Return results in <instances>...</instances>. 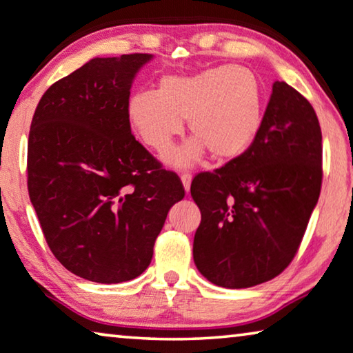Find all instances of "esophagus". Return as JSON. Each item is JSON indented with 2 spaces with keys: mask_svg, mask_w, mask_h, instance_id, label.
<instances>
[{
  "mask_svg": "<svg viewBox=\"0 0 353 353\" xmlns=\"http://www.w3.org/2000/svg\"><path fill=\"white\" fill-rule=\"evenodd\" d=\"M181 181H182L183 188H185V192L188 193V190H190V183H192V174L183 172V174H181Z\"/></svg>",
  "mask_w": 353,
  "mask_h": 353,
  "instance_id": "esophagus-1",
  "label": "esophagus"
}]
</instances>
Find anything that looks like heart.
Wrapping results in <instances>:
<instances>
[{"instance_id": "b5f03b06", "label": "heart", "mask_w": 353, "mask_h": 353, "mask_svg": "<svg viewBox=\"0 0 353 353\" xmlns=\"http://www.w3.org/2000/svg\"><path fill=\"white\" fill-rule=\"evenodd\" d=\"M126 113L134 132L157 153L171 147L187 120L193 137L166 157L171 166H190L206 150L214 160L230 161L259 137L264 94L250 68L217 65L193 75L163 77L157 91L134 92Z\"/></svg>"}]
</instances>
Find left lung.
I'll return each mask as SVG.
<instances>
[{"mask_svg":"<svg viewBox=\"0 0 353 353\" xmlns=\"http://www.w3.org/2000/svg\"><path fill=\"white\" fill-rule=\"evenodd\" d=\"M321 150L314 107L275 81L250 150L192 182L201 211L193 261L206 280L240 290L290 265L320 196Z\"/></svg>","mask_w":353,"mask_h":353,"instance_id":"8db88e82","label":"left lung"}]
</instances>
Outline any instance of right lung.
Here are the masks:
<instances>
[{
    "label": "right lung",
    "mask_w": 353,
    "mask_h": 353,
    "mask_svg": "<svg viewBox=\"0 0 353 353\" xmlns=\"http://www.w3.org/2000/svg\"><path fill=\"white\" fill-rule=\"evenodd\" d=\"M152 54L94 57L43 94L28 136V195L56 259L96 283L147 269L182 182L136 141L126 105Z\"/></svg>",
    "instance_id": "add662e5"
}]
</instances>
